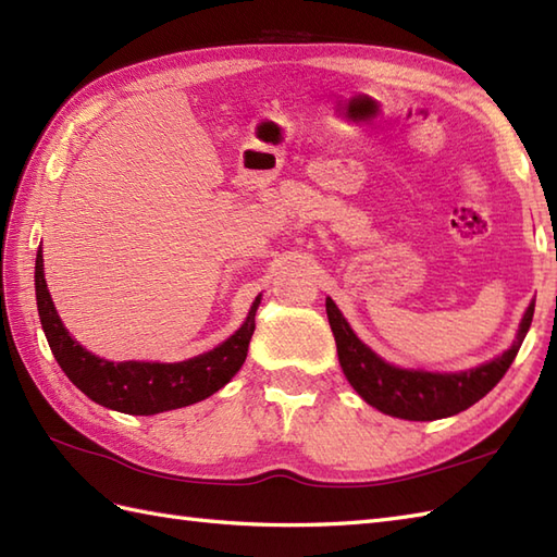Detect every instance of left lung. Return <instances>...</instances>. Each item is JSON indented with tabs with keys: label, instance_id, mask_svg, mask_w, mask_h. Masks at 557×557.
Instances as JSON below:
<instances>
[{
	"label": "left lung",
	"instance_id": "1",
	"mask_svg": "<svg viewBox=\"0 0 557 557\" xmlns=\"http://www.w3.org/2000/svg\"><path fill=\"white\" fill-rule=\"evenodd\" d=\"M327 321L333 327L337 342L339 366L345 371L351 387L369 401L371 407L383 413L407 421H435L476 405L481 397H486L491 389L503 381V375L510 369L519 347L529 333L531 318H534V304L519 325L515 345L503 357L479 366L465 373H429V371H405L385 363L381 357L363 345L351 333L349 323L342 318L333 299L325 301Z\"/></svg>",
	"mask_w": 557,
	"mask_h": 557
}]
</instances>
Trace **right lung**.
<instances>
[{
    "mask_svg": "<svg viewBox=\"0 0 557 557\" xmlns=\"http://www.w3.org/2000/svg\"><path fill=\"white\" fill-rule=\"evenodd\" d=\"M35 297H38L45 337L69 381L98 405L114 411L136 413V417H150V413L196 405V401L218 393L222 385H227L246 361L248 342H251L256 330V309L260 304V299H256L246 323L227 342H222L220 347L208 354H200V357L180 363H114L86 351L66 333L54 311L50 292H47L42 251H38V258H35Z\"/></svg>",
    "mask_w": 557,
    "mask_h": 557,
    "instance_id": "add662e5",
    "label": "right lung"
}]
</instances>
